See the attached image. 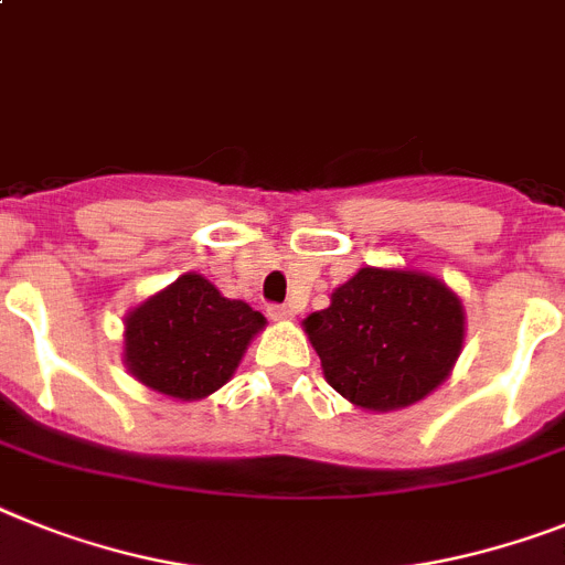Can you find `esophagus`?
Here are the masks:
<instances>
[{
    "instance_id": "1",
    "label": "esophagus",
    "mask_w": 565,
    "mask_h": 565,
    "mask_svg": "<svg viewBox=\"0 0 565 565\" xmlns=\"http://www.w3.org/2000/svg\"><path fill=\"white\" fill-rule=\"evenodd\" d=\"M267 312H269V319H275V321L292 319V316H296V312H292V307H287V305H269Z\"/></svg>"
}]
</instances>
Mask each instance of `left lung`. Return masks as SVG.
<instances>
[{"mask_svg": "<svg viewBox=\"0 0 565 565\" xmlns=\"http://www.w3.org/2000/svg\"><path fill=\"white\" fill-rule=\"evenodd\" d=\"M330 387L364 411L414 405L462 350V305L439 278L364 267L305 321Z\"/></svg>", "mask_w": 565, "mask_h": 565, "instance_id": "1", "label": "left lung"}]
</instances>
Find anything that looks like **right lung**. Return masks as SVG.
I'll return each instance as SVG.
<instances>
[{"instance_id":"add662e5","label":"right lung","mask_w":565,"mask_h":565,"mask_svg":"<svg viewBox=\"0 0 565 565\" xmlns=\"http://www.w3.org/2000/svg\"><path fill=\"white\" fill-rule=\"evenodd\" d=\"M267 324L244 301L224 298L203 275H180L126 319L131 376L172 399H203L226 385L246 344Z\"/></svg>"}]
</instances>
